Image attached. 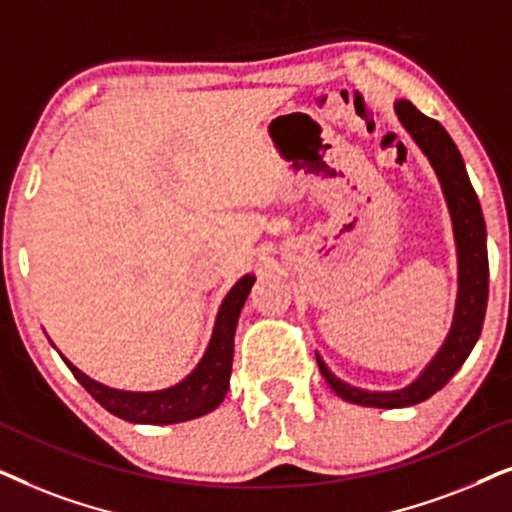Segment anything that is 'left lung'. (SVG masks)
Instances as JSON below:
<instances>
[{"instance_id": "8db88e82", "label": "left lung", "mask_w": 512, "mask_h": 512, "mask_svg": "<svg viewBox=\"0 0 512 512\" xmlns=\"http://www.w3.org/2000/svg\"><path fill=\"white\" fill-rule=\"evenodd\" d=\"M395 112H398V119L403 121L405 131L412 135L421 152L428 156V161H431V166L440 177L442 192H445L454 222L456 252H459V297H456L454 323L447 335V342L442 344L431 365L421 372V377L412 381L407 388H400V391L372 393L344 384L316 356L320 374L339 398L365 407H384V410L424 403L454 377L456 370L466 363L475 342H478L482 323H485L489 295L485 217H482L480 201L475 196L473 185H470L459 149H456L454 140L449 138L445 128L435 119L421 114L410 100L395 102Z\"/></svg>"}]
</instances>
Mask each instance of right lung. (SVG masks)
I'll list each match as a JSON object with an SVG mask.
<instances>
[{
    "label": "right lung",
    "mask_w": 512,
    "mask_h": 512,
    "mask_svg": "<svg viewBox=\"0 0 512 512\" xmlns=\"http://www.w3.org/2000/svg\"><path fill=\"white\" fill-rule=\"evenodd\" d=\"M252 283H255V276H243L229 290V295L224 297L206 356L201 358L196 370L187 379H182L180 384L152 393L117 391V388H107L91 377H86L67 358H63L65 365L72 370L74 379L114 417L133 421V424L154 426L180 424V421L203 417V414L213 412L224 400V395H227L231 358H234L236 323Z\"/></svg>",
    "instance_id": "obj_1"
}]
</instances>
